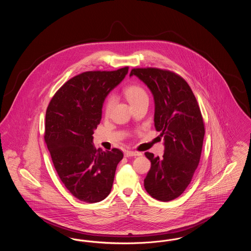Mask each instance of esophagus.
<instances>
[{
  "mask_svg": "<svg viewBox=\"0 0 251 251\" xmlns=\"http://www.w3.org/2000/svg\"><path fill=\"white\" fill-rule=\"evenodd\" d=\"M140 154H141V153H139V152H137V151H125V153H124L125 157H131V156H139Z\"/></svg>",
  "mask_w": 251,
  "mask_h": 251,
  "instance_id": "1",
  "label": "esophagus"
}]
</instances>
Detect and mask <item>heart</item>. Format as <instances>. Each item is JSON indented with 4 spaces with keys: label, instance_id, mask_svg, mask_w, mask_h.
<instances>
[{
    "label": "heart",
    "instance_id": "obj_1",
    "mask_svg": "<svg viewBox=\"0 0 251 251\" xmlns=\"http://www.w3.org/2000/svg\"><path fill=\"white\" fill-rule=\"evenodd\" d=\"M124 95L131 103V106L135 105L136 103L142 101L144 100H149V96L147 94L146 90L138 84H131L125 87ZM113 103H114V98L109 96L104 103V112L106 115L109 114L111 108L113 106Z\"/></svg>",
    "mask_w": 251,
    "mask_h": 251
}]
</instances>
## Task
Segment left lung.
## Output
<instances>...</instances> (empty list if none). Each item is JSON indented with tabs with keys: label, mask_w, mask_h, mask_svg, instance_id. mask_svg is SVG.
<instances>
[{
	"label": "left lung",
	"mask_w": 251,
	"mask_h": 251,
	"mask_svg": "<svg viewBox=\"0 0 251 251\" xmlns=\"http://www.w3.org/2000/svg\"><path fill=\"white\" fill-rule=\"evenodd\" d=\"M151 89L155 102L154 126L165 139L162 157L145 152L151 167L144 186L161 201L177 199L191 182L199 166L204 138V122L197 99L179 74L157 68L132 69Z\"/></svg>",
	"instance_id": "obj_1"
}]
</instances>
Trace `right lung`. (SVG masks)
<instances>
[{
    "instance_id": "obj_1",
    "label": "right lung",
    "mask_w": 251,
    "mask_h": 251,
    "mask_svg": "<svg viewBox=\"0 0 251 251\" xmlns=\"http://www.w3.org/2000/svg\"><path fill=\"white\" fill-rule=\"evenodd\" d=\"M128 70L74 76L56 91L46 111L44 139L54 168L72 196L84 202H99L107 197L123 158L119 149L102 151L92 143L103 101Z\"/></svg>"
}]
</instances>
